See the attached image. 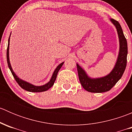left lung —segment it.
<instances>
[{"label":"left lung","instance_id":"obj_1","mask_svg":"<svg viewBox=\"0 0 132 132\" xmlns=\"http://www.w3.org/2000/svg\"><path fill=\"white\" fill-rule=\"evenodd\" d=\"M110 20L116 28L119 41V50L116 62L110 73L100 78H91L86 71L77 64L78 77L82 87L91 93H104L111 89L121 78L126 66L128 54L127 41L123 30L118 21L110 18Z\"/></svg>","mask_w":132,"mask_h":132}]
</instances>
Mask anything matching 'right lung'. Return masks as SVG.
<instances>
[{"instance_id":"obj_1","label":"right lung","mask_w":132,"mask_h":132,"mask_svg":"<svg viewBox=\"0 0 132 132\" xmlns=\"http://www.w3.org/2000/svg\"><path fill=\"white\" fill-rule=\"evenodd\" d=\"M11 36V34H10ZM10 36H9V38L8 39V45H7V64H8V67L10 70V71H11V73L14 77V79L16 81L17 83L20 86L22 87L23 89L26 90V91H29V92H33V93H38V92H43L47 91L48 89L52 87V86L54 85V82H55V80H56L57 75V73L59 71V70L61 69V68L62 67V66L63 65L64 62H61L60 64H59L57 68H55V70H54V73H53L52 76L51 78H50V81H49L48 83L45 84V85H43V86H34V85L32 84L29 83V82H26V81L20 79L19 77H18V76L16 75L14 72L13 71V69H12L11 66L10 61H9V40H10Z\"/></svg>"}]
</instances>
